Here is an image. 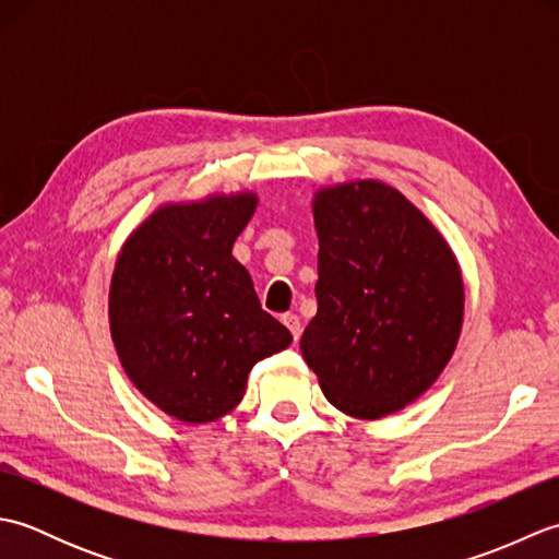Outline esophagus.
Returning <instances> with one entry per match:
<instances>
[{
    "instance_id": "34e87169",
    "label": "esophagus",
    "mask_w": 559,
    "mask_h": 559,
    "mask_svg": "<svg viewBox=\"0 0 559 559\" xmlns=\"http://www.w3.org/2000/svg\"><path fill=\"white\" fill-rule=\"evenodd\" d=\"M283 324H286V326L290 329V334H293L295 341L300 338V334H302V322H300L298 314H283Z\"/></svg>"
}]
</instances>
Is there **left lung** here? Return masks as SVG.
<instances>
[{
  "label": "left lung",
  "mask_w": 559,
  "mask_h": 559,
  "mask_svg": "<svg viewBox=\"0 0 559 559\" xmlns=\"http://www.w3.org/2000/svg\"><path fill=\"white\" fill-rule=\"evenodd\" d=\"M317 314L300 338L331 406L360 420L406 408L442 374L463 324V278L420 209L379 180L319 189Z\"/></svg>",
  "instance_id": "8db88e82"
}]
</instances>
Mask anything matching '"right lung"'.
Returning <instances> with one entry per match:
<instances>
[{
  "mask_svg": "<svg viewBox=\"0 0 559 559\" xmlns=\"http://www.w3.org/2000/svg\"><path fill=\"white\" fill-rule=\"evenodd\" d=\"M257 194L156 209L127 237L110 283V334L132 384L182 423H211L247 391L252 367L290 346L233 257Z\"/></svg>",
  "mask_w": 559,
  "mask_h": 559,
  "instance_id": "add662e5",
  "label": "right lung"
}]
</instances>
